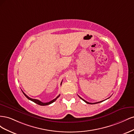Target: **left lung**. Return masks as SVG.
<instances>
[{"label":"left lung","mask_w":134,"mask_h":134,"mask_svg":"<svg viewBox=\"0 0 134 134\" xmlns=\"http://www.w3.org/2000/svg\"><path fill=\"white\" fill-rule=\"evenodd\" d=\"M79 98H80L81 99H82L83 101H84V102H86V103H88V104H96V103H100V102H103V100H102V101H100V102H96V103H90V102H87V101H86V100L83 99L82 98H81L80 97H79Z\"/></svg>","instance_id":"left-lung-1"}]
</instances>
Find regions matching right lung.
Returning <instances> with one entry per match:
<instances>
[{
  "mask_svg": "<svg viewBox=\"0 0 134 134\" xmlns=\"http://www.w3.org/2000/svg\"><path fill=\"white\" fill-rule=\"evenodd\" d=\"M62 83H61V85H62ZM22 92H23V93L24 94V95H25L27 98L28 99H30V100H32V102H35V103H37V104H39V105H40V106H46V105H48V104H51V103H52L53 102H54L56 100V99L57 98H59V97L60 96V94L56 97V98H55V99H54L53 100H51V101H50V102H46V103H43V102H41V101L40 100H38V99H32V98H31L30 97H29L28 96H27L25 93H24L23 91H22Z\"/></svg>",
  "mask_w": 134,
  "mask_h": 134,
  "instance_id": "add662e5",
  "label": "right lung"
}]
</instances>
